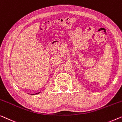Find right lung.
Segmentation results:
<instances>
[{
    "instance_id": "obj_1",
    "label": "right lung",
    "mask_w": 122,
    "mask_h": 122,
    "mask_svg": "<svg viewBox=\"0 0 122 122\" xmlns=\"http://www.w3.org/2000/svg\"><path fill=\"white\" fill-rule=\"evenodd\" d=\"M40 92H38V93H36V94H39V93H40ZM32 95H34V94H32Z\"/></svg>"
}]
</instances>
